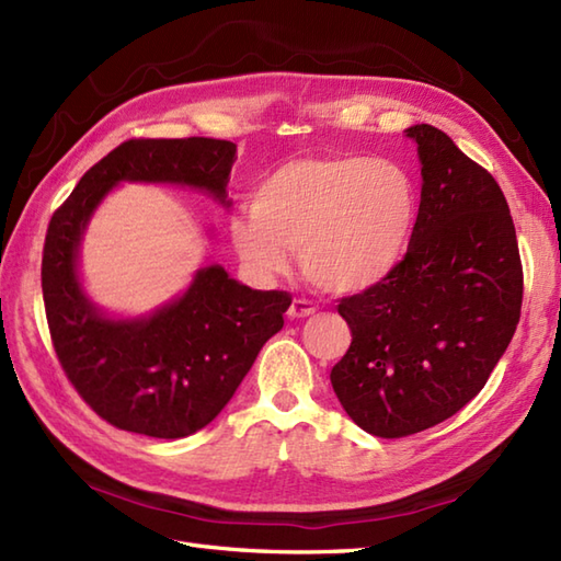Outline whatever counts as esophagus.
Segmentation results:
<instances>
[{
    "instance_id": "esophagus-1",
    "label": "esophagus",
    "mask_w": 561,
    "mask_h": 561,
    "mask_svg": "<svg viewBox=\"0 0 561 561\" xmlns=\"http://www.w3.org/2000/svg\"><path fill=\"white\" fill-rule=\"evenodd\" d=\"M313 313H316V306L311 301H306V299H294L291 306H289V311H287L289 318H308Z\"/></svg>"
}]
</instances>
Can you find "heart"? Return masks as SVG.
<instances>
[{
	"instance_id": "obj_1",
	"label": "heart",
	"mask_w": 561,
	"mask_h": 561,
	"mask_svg": "<svg viewBox=\"0 0 561 561\" xmlns=\"http://www.w3.org/2000/svg\"><path fill=\"white\" fill-rule=\"evenodd\" d=\"M416 185L404 165L362 153L279 163L255 183L250 209L231 219L248 267L277 274L299 250L306 279L330 294H359L398 270L416 219Z\"/></svg>"
}]
</instances>
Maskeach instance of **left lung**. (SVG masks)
I'll return each instance as SVG.
<instances>
[{"label": "left lung", "mask_w": 561, "mask_h": 561, "mask_svg": "<svg viewBox=\"0 0 561 561\" xmlns=\"http://www.w3.org/2000/svg\"><path fill=\"white\" fill-rule=\"evenodd\" d=\"M422 202L410 248L376 287L344 296L352 344L330 383L364 432L436 426L484 388L514 337L523 265L502 187L432 125H414Z\"/></svg>", "instance_id": "1"}]
</instances>
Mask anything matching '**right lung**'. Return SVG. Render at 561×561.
Segmentation results:
<instances>
[{
    "mask_svg": "<svg viewBox=\"0 0 561 561\" xmlns=\"http://www.w3.org/2000/svg\"><path fill=\"white\" fill-rule=\"evenodd\" d=\"M233 161L226 139H127L83 173L47 226L41 279L55 354L81 400L123 432L183 438L207 426L282 330L291 296L250 289L209 265L149 318L111 320L77 277L83 229L123 181L199 187L229 207Z\"/></svg>",
    "mask_w": 561,
    "mask_h": 561,
    "instance_id": "add662e5",
    "label": "right lung"
}]
</instances>
